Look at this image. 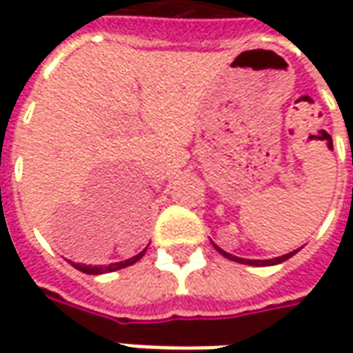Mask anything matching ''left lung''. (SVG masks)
Masks as SVG:
<instances>
[{
	"label": "left lung",
	"mask_w": 353,
	"mask_h": 353,
	"mask_svg": "<svg viewBox=\"0 0 353 353\" xmlns=\"http://www.w3.org/2000/svg\"><path fill=\"white\" fill-rule=\"evenodd\" d=\"M214 249L221 252L222 256H226L228 261L239 262V264H249V266H276V264H281V262H285L287 259H291L292 254H296V252H299V249H296V251L287 252V254H283V256H276V259H268V261H251V259H239V256H234V254H230V252H226L224 249H221L219 245H214Z\"/></svg>",
	"instance_id": "1"
}]
</instances>
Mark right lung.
Instances as JSON below:
<instances>
[{
    "label": "right lung",
    "mask_w": 353,
    "mask_h": 353,
    "mask_svg": "<svg viewBox=\"0 0 353 353\" xmlns=\"http://www.w3.org/2000/svg\"><path fill=\"white\" fill-rule=\"evenodd\" d=\"M148 249V247H146ZM146 249H142L139 254H134L131 259H127V261H121V262H114V264H108V266H87V264H79V262H72L74 264V268H77L79 272H83V274H89V276H99V274H106V272H116V270H121V268H127V266H131L134 264L137 261H141L142 256H144V252Z\"/></svg>",
    "instance_id": "1"
}]
</instances>
